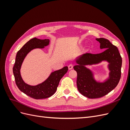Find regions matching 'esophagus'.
Segmentation results:
<instances>
[{
    "label": "esophagus",
    "instance_id": "1",
    "mask_svg": "<svg viewBox=\"0 0 130 130\" xmlns=\"http://www.w3.org/2000/svg\"><path fill=\"white\" fill-rule=\"evenodd\" d=\"M73 65L72 64H70L69 66H68V69H69V70H70V69H73Z\"/></svg>",
    "mask_w": 130,
    "mask_h": 130
}]
</instances>
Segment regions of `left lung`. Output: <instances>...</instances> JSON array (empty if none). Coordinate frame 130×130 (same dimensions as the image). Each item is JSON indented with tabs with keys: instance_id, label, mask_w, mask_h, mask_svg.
I'll return each mask as SVG.
<instances>
[{
	"instance_id": "8db88e82",
	"label": "left lung",
	"mask_w": 130,
	"mask_h": 130,
	"mask_svg": "<svg viewBox=\"0 0 130 130\" xmlns=\"http://www.w3.org/2000/svg\"><path fill=\"white\" fill-rule=\"evenodd\" d=\"M100 43V48L105 49L99 54L86 53L76 61L78 65L74 69L77 72V89L82 95L90 99L103 97L115 88L121 77L122 58L118 48L109 40L104 38H96ZM103 60L109 63L111 70L110 78L104 83H98L92 78L91 72L84 66L97 63Z\"/></svg>"
}]
</instances>
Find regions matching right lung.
<instances>
[{"label": "right lung", "mask_w": 130, "mask_h": 130, "mask_svg": "<svg viewBox=\"0 0 130 130\" xmlns=\"http://www.w3.org/2000/svg\"><path fill=\"white\" fill-rule=\"evenodd\" d=\"M49 43L48 39L40 40L36 38L31 39L17 52L13 67L15 84L19 89L27 95L35 99H45L52 96L56 91L61 78L68 70V67H64L61 69L55 71L51 74L44 82L35 86L27 85L23 81L21 76L20 69L26 55L31 50L35 48H43L48 45Z\"/></svg>", "instance_id": "1"}]
</instances>
